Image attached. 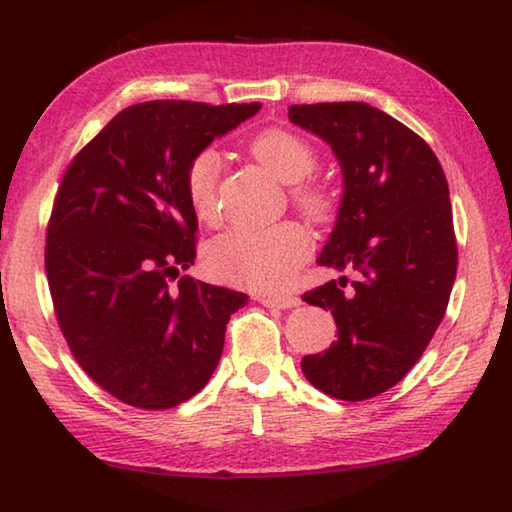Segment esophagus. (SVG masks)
<instances>
[{"label": "esophagus", "instance_id": "34e87169", "mask_svg": "<svg viewBox=\"0 0 512 512\" xmlns=\"http://www.w3.org/2000/svg\"><path fill=\"white\" fill-rule=\"evenodd\" d=\"M264 307H275V309H291L300 305V298L296 296H262L259 298Z\"/></svg>", "mask_w": 512, "mask_h": 512}]
</instances>
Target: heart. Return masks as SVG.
<instances>
[{"mask_svg":"<svg viewBox=\"0 0 512 512\" xmlns=\"http://www.w3.org/2000/svg\"><path fill=\"white\" fill-rule=\"evenodd\" d=\"M250 153L264 169L291 185V198L309 219L325 221L332 214V196L318 183L305 180L316 167V149L289 128H266L250 140ZM221 158L214 149L192 155L185 169V194L196 219L214 221L219 212ZM311 253V237L302 225H239L205 246V266L214 277L237 287L275 291L287 287Z\"/></svg>","mask_w":512,"mask_h":512,"instance_id":"obj_1","label":"heart"}]
</instances>
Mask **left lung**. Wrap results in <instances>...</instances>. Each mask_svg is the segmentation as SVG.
<instances>
[{
	"mask_svg": "<svg viewBox=\"0 0 512 512\" xmlns=\"http://www.w3.org/2000/svg\"><path fill=\"white\" fill-rule=\"evenodd\" d=\"M289 119L341 164L339 216L318 266L354 275L302 296L339 327L302 372L336 400H370L404 379L445 316L458 262L445 171L420 135L368 103H305Z\"/></svg>",
	"mask_w": 512,
	"mask_h": 512,
	"instance_id": "obj_1",
	"label": "left lung"
}]
</instances>
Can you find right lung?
Instances as JSON below:
<instances>
[{"mask_svg": "<svg viewBox=\"0 0 512 512\" xmlns=\"http://www.w3.org/2000/svg\"><path fill=\"white\" fill-rule=\"evenodd\" d=\"M262 103H137L69 164L47 228L58 325L81 368L124 404L173 409L210 381L246 293L180 273L196 259L192 155ZM179 282L176 283L175 280Z\"/></svg>", "mask_w": 512, "mask_h": 512, "instance_id": "add662e5", "label": "right lung"}]
</instances>
